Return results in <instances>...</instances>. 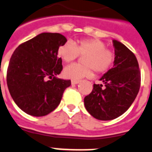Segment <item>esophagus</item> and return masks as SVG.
I'll use <instances>...</instances> for the list:
<instances>
[{
  "mask_svg": "<svg viewBox=\"0 0 152 152\" xmlns=\"http://www.w3.org/2000/svg\"><path fill=\"white\" fill-rule=\"evenodd\" d=\"M80 80H72L71 83H72V85H77V84H79Z\"/></svg>",
  "mask_w": 152,
  "mask_h": 152,
  "instance_id": "esophagus-1",
  "label": "esophagus"
}]
</instances>
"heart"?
<instances>
[{
	"instance_id": "b5f03b06",
	"label": "heart",
	"mask_w": 152,
	"mask_h": 152,
	"mask_svg": "<svg viewBox=\"0 0 152 152\" xmlns=\"http://www.w3.org/2000/svg\"><path fill=\"white\" fill-rule=\"evenodd\" d=\"M80 56L84 57L85 65H68L63 71L66 79L79 80L85 77L93 76V70L98 73L105 72L112 66L114 60V53L109 49L104 42L99 39H83L73 43L67 42L58 49V56L65 63H70Z\"/></svg>"
}]
</instances>
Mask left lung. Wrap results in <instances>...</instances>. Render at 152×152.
<instances>
[{"label":"left lung","mask_w":152,"mask_h":152,"mask_svg":"<svg viewBox=\"0 0 152 152\" xmlns=\"http://www.w3.org/2000/svg\"><path fill=\"white\" fill-rule=\"evenodd\" d=\"M114 61L112 68L101 77L102 84L93 85L85 97V106L91 115L102 121L118 118L127 110L140 88V71L135 56L121 42L113 39Z\"/></svg>","instance_id":"8db88e82"}]
</instances>
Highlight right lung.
<instances>
[{"instance_id": "add662e5", "label": "right lung", "mask_w": 152, "mask_h": 152, "mask_svg": "<svg viewBox=\"0 0 152 152\" xmlns=\"http://www.w3.org/2000/svg\"><path fill=\"white\" fill-rule=\"evenodd\" d=\"M67 39L59 33H42L18 46L7 71L12 98L29 115L42 117L56 110L70 80L57 78L63 69L58 49Z\"/></svg>"}]
</instances>
